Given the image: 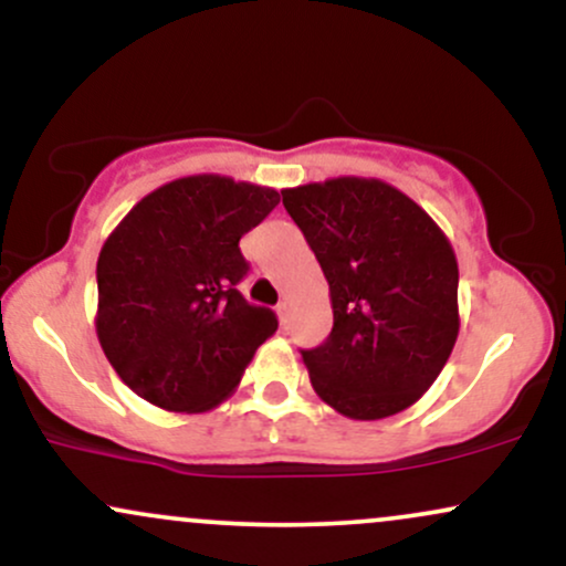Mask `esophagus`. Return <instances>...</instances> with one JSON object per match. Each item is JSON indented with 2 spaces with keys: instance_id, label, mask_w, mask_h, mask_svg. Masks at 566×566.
<instances>
[{
  "instance_id": "34e87169",
  "label": "esophagus",
  "mask_w": 566,
  "mask_h": 566,
  "mask_svg": "<svg viewBox=\"0 0 566 566\" xmlns=\"http://www.w3.org/2000/svg\"><path fill=\"white\" fill-rule=\"evenodd\" d=\"M276 314H279V322H282V327H287V322H290V303L287 301H282L276 305Z\"/></svg>"
}]
</instances>
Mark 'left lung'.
Here are the masks:
<instances>
[{
    "mask_svg": "<svg viewBox=\"0 0 566 566\" xmlns=\"http://www.w3.org/2000/svg\"><path fill=\"white\" fill-rule=\"evenodd\" d=\"M333 301V333L301 350L311 386L354 420L401 412L439 378L458 340L450 239L399 188L335 178L282 191Z\"/></svg>",
    "mask_w": 566,
    "mask_h": 566,
    "instance_id": "8db88e82",
    "label": "left lung"
}]
</instances>
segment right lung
I'll use <instances>...</instances> for the list:
<instances>
[{"label":"right lung","mask_w":566,"mask_h":566,"mask_svg":"<svg viewBox=\"0 0 566 566\" xmlns=\"http://www.w3.org/2000/svg\"><path fill=\"white\" fill-rule=\"evenodd\" d=\"M279 205L274 188L191 175L143 197L97 258L95 329L140 399L205 412L229 396L276 314L244 301L239 239Z\"/></svg>","instance_id":"right-lung-1"}]
</instances>
